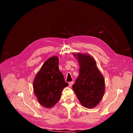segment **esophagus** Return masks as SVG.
<instances>
[{"label": "esophagus", "mask_w": 133, "mask_h": 133, "mask_svg": "<svg viewBox=\"0 0 133 133\" xmlns=\"http://www.w3.org/2000/svg\"><path fill=\"white\" fill-rule=\"evenodd\" d=\"M73 83H74V81H71V82H69V87H71V86H72V85H73Z\"/></svg>", "instance_id": "1"}]
</instances>
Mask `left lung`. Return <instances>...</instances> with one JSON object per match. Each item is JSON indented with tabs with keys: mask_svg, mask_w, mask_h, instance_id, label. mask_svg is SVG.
I'll list each match as a JSON object with an SVG mask.
<instances>
[{
	"mask_svg": "<svg viewBox=\"0 0 133 133\" xmlns=\"http://www.w3.org/2000/svg\"><path fill=\"white\" fill-rule=\"evenodd\" d=\"M79 62V75L72 87L82 105L89 108L95 107L104 92V80L96 66V62L87 54H74Z\"/></svg>",
	"mask_w": 133,
	"mask_h": 133,
	"instance_id": "obj_1",
	"label": "left lung"
}]
</instances>
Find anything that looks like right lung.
Segmentation results:
<instances>
[{"mask_svg": "<svg viewBox=\"0 0 133 133\" xmlns=\"http://www.w3.org/2000/svg\"><path fill=\"white\" fill-rule=\"evenodd\" d=\"M56 56L47 60L33 82L34 94L39 102L46 108L54 106L60 99L63 89L68 86L59 69Z\"/></svg>", "mask_w": 133, "mask_h": 133, "instance_id": "1", "label": "right lung"}]
</instances>
